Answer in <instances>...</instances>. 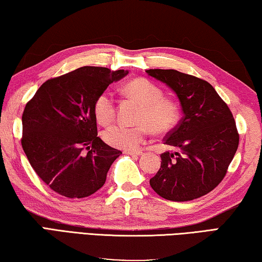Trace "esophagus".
Listing matches in <instances>:
<instances>
[{"label": "esophagus", "mask_w": 262, "mask_h": 262, "mask_svg": "<svg viewBox=\"0 0 262 262\" xmlns=\"http://www.w3.org/2000/svg\"><path fill=\"white\" fill-rule=\"evenodd\" d=\"M124 153L128 155H143V150H125Z\"/></svg>", "instance_id": "esophagus-1"}]
</instances>
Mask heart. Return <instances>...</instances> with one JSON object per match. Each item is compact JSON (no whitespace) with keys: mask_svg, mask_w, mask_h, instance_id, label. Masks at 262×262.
I'll return each instance as SVG.
<instances>
[{"mask_svg":"<svg viewBox=\"0 0 262 262\" xmlns=\"http://www.w3.org/2000/svg\"><path fill=\"white\" fill-rule=\"evenodd\" d=\"M125 93L143 104L137 126L116 124L103 132L105 143L121 149H136L148 136L149 127L155 134H166L177 125L180 108L176 102L163 98V92L150 80L135 79L124 87ZM94 115L102 125L115 118V99L109 90H104L94 101Z\"/></svg>","mask_w":262,"mask_h":262,"instance_id":"b5f03b06","label":"heart"}]
</instances>
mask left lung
<instances>
[{
  "label": "left lung",
  "instance_id": "left-lung-1",
  "mask_svg": "<svg viewBox=\"0 0 262 262\" xmlns=\"http://www.w3.org/2000/svg\"><path fill=\"white\" fill-rule=\"evenodd\" d=\"M146 72L175 92L184 114L164 138L177 152L161 154V167L149 184L167 200L200 198L222 182L235 157L239 143L235 119L206 80L171 69Z\"/></svg>",
  "mask_w": 262,
  "mask_h": 262
}]
</instances>
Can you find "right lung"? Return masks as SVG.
I'll use <instances>...</instances> for the list:
<instances>
[{
    "label": "right lung",
    "mask_w": 262,
    "mask_h": 262,
    "mask_svg": "<svg viewBox=\"0 0 262 262\" xmlns=\"http://www.w3.org/2000/svg\"><path fill=\"white\" fill-rule=\"evenodd\" d=\"M127 73L82 67L45 81L26 103L23 149L36 175L56 193L85 198L103 186L122 152L98 137L94 101Z\"/></svg>",
    "instance_id": "1"
}]
</instances>
